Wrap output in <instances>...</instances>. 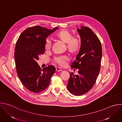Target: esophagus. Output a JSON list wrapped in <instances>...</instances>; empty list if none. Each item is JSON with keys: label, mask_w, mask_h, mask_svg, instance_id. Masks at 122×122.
<instances>
[{"label": "esophagus", "mask_w": 122, "mask_h": 122, "mask_svg": "<svg viewBox=\"0 0 122 122\" xmlns=\"http://www.w3.org/2000/svg\"><path fill=\"white\" fill-rule=\"evenodd\" d=\"M62 71L61 70V69H60L59 68H57L56 69V72H60V71Z\"/></svg>", "instance_id": "1"}]
</instances>
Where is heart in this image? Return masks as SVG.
<instances>
[{
	"label": "heart",
	"mask_w": 122,
	"mask_h": 122,
	"mask_svg": "<svg viewBox=\"0 0 122 122\" xmlns=\"http://www.w3.org/2000/svg\"><path fill=\"white\" fill-rule=\"evenodd\" d=\"M56 37L64 43L66 44L67 51L72 54H75L80 50L81 41L76 38H73L72 35L66 30H62L56 34ZM51 41L47 39L44 43V47L46 51H49L51 48ZM69 61V57L66 56H57L53 59L54 64L60 67H64Z\"/></svg>",
	"instance_id": "b5f03b06"
}]
</instances>
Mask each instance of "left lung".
Masks as SVG:
<instances>
[{"label": "left lung", "mask_w": 122, "mask_h": 122, "mask_svg": "<svg viewBox=\"0 0 122 122\" xmlns=\"http://www.w3.org/2000/svg\"><path fill=\"white\" fill-rule=\"evenodd\" d=\"M81 38V48L71 67L78 69V74L70 73L67 88L73 95L79 96L88 92L95 84L100 71L102 55L101 42L89 27L77 29Z\"/></svg>", "instance_id": "1"}]
</instances>
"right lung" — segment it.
<instances>
[{
  "label": "right lung",
  "instance_id": "add662e5",
  "mask_svg": "<svg viewBox=\"0 0 122 122\" xmlns=\"http://www.w3.org/2000/svg\"><path fill=\"white\" fill-rule=\"evenodd\" d=\"M52 30L37 25L23 31L17 41L14 52L16 69L20 80L25 87L38 93L48 87L51 78L55 72L53 66L41 69L37 61L44 53L46 38L58 29Z\"/></svg>",
  "mask_w": 122,
  "mask_h": 122
}]
</instances>
